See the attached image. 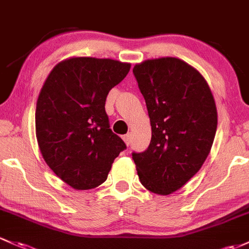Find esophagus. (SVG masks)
Here are the masks:
<instances>
[{"mask_svg":"<svg viewBox=\"0 0 249 249\" xmlns=\"http://www.w3.org/2000/svg\"><path fill=\"white\" fill-rule=\"evenodd\" d=\"M122 139H124V141L125 142V145L129 146V143H130V134H125V135H124V136H122Z\"/></svg>","mask_w":249,"mask_h":249,"instance_id":"obj_1","label":"esophagus"}]
</instances>
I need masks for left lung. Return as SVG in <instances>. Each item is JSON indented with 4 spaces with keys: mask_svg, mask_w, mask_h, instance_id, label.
<instances>
[{
    "mask_svg": "<svg viewBox=\"0 0 249 249\" xmlns=\"http://www.w3.org/2000/svg\"><path fill=\"white\" fill-rule=\"evenodd\" d=\"M152 125L148 148L132 153L139 179L158 195L177 191L210 153L217 110L210 88L195 68L178 58L145 60L133 69Z\"/></svg>",
    "mask_w": 249,
    "mask_h": 249,
    "instance_id": "left-lung-1",
    "label": "left lung"
}]
</instances>
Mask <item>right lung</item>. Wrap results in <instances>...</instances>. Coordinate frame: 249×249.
<instances>
[{"mask_svg": "<svg viewBox=\"0 0 249 249\" xmlns=\"http://www.w3.org/2000/svg\"><path fill=\"white\" fill-rule=\"evenodd\" d=\"M130 64L90 57L57 64L40 91L36 110L39 148L51 170L76 190L107 180L125 143L114 134L106 113L109 91Z\"/></svg>", "mask_w": 249, "mask_h": 249, "instance_id": "right-lung-1", "label": "right lung"}]
</instances>
